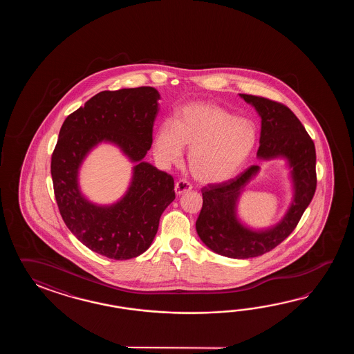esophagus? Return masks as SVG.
I'll return each instance as SVG.
<instances>
[{
	"label": "esophagus",
	"instance_id": "esophagus-1",
	"mask_svg": "<svg viewBox=\"0 0 354 354\" xmlns=\"http://www.w3.org/2000/svg\"><path fill=\"white\" fill-rule=\"evenodd\" d=\"M191 188H192V186L188 183L187 180H180L178 182H176L174 192H176V195H182L185 192H188Z\"/></svg>",
	"mask_w": 354,
	"mask_h": 354
}]
</instances>
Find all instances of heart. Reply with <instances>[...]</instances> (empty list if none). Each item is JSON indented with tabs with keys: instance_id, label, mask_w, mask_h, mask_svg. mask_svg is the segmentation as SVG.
<instances>
[{
	"instance_id": "b5f03b06",
	"label": "heart",
	"mask_w": 354,
	"mask_h": 354,
	"mask_svg": "<svg viewBox=\"0 0 354 354\" xmlns=\"http://www.w3.org/2000/svg\"><path fill=\"white\" fill-rule=\"evenodd\" d=\"M257 140L254 124L235 118L224 107L194 102L180 109L176 121L159 125L153 154L162 167L180 162L188 147V167L203 183L230 180L245 163Z\"/></svg>"
}]
</instances>
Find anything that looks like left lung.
I'll list each match as a JSON object with an SVG mask.
<instances>
[{
  "label": "left lung",
  "instance_id": "obj_1",
  "mask_svg": "<svg viewBox=\"0 0 354 354\" xmlns=\"http://www.w3.org/2000/svg\"><path fill=\"white\" fill-rule=\"evenodd\" d=\"M261 116V138L257 158L285 159L292 183V201L277 224L254 229L238 216V203L245 186L259 172L249 167L233 180L203 188V209L196 232L203 244L220 256L247 259L262 256L294 232L316 189L315 145L304 125L287 106L268 98L241 95Z\"/></svg>",
  "mask_w": 354,
  "mask_h": 354
}]
</instances>
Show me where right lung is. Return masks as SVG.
<instances>
[{
	"label": "right lung",
	"mask_w": 354,
	"mask_h": 354,
	"mask_svg": "<svg viewBox=\"0 0 354 354\" xmlns=\"http://www.w3.org/2000/svg\"><path fill=\"white\" fill-rule=\"evenodd\" d=\"M159 98L153 87L102 91L60 128L50 165L60 215L78 241L110 259L136 258L149 248L160 215L176 197L174 177L144 160ZM101 142L118 146L135 163L127 192L110 205L92 203L79 188L82 162Z\"/></svg>",
	"instance_id": "right-lung-1"
}]
</instances>
